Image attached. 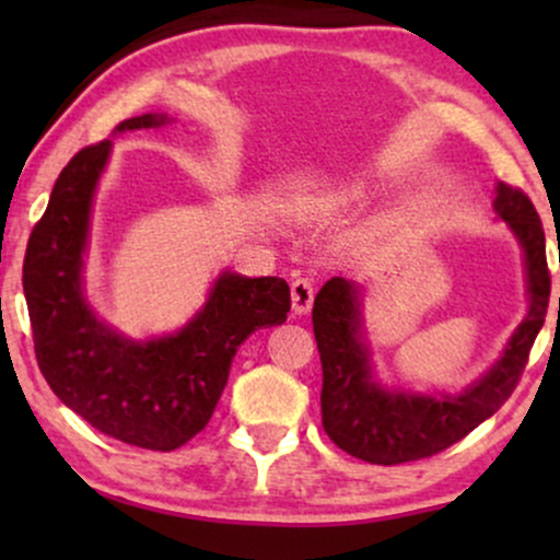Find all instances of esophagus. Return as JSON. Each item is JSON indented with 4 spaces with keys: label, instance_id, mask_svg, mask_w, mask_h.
I'll list each match as a JSON object with an SVG mask.
<instances>
[{
    "label": "esophagus",
    "instance_id": "1",
    "mask_svg": "<svg viewBox=\"0 0 560 560\" xmlns=\"http://www.w3.org/2000/svg\"><path fill=\"white\" fill-rule=\"evenodd\" d=\"M313 298H316V289H313L311 279H298L292 281V311L298 316H305L313 307Z\"/></svg>",
    "mask_w": 560,
    "mask_h": 560
}]
</instances>
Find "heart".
<instances>
[{"label": "heart", "mask_w": 560, "mask_h": 560, "mask_svg": "<svg viewBox=\"0 0 560 560\" xmlns=\"http://www.w3.org/2000/svg\"><path fill=\"white\" fill-rule=\"evenodd\" d=\"M334 202H337V199H334Z\"/></svg>", "instance_id": "obj_1"}]
</instances>
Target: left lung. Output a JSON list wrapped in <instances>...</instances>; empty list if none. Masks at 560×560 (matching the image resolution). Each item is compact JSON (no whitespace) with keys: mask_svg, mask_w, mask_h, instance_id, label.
<instances>
[{"mask_svg":"<svg viewBox=\"0 0 560 560\" xmlns=\"http://www.w3.org/2000/svg\"><path fill=\"white\" fill-rule=\"evenodd\" d=\"M492 205L522 244L529 311L492 369L458 395L384 387L374 374L365 339L361 289L342 276H334L320 287L313 302V334L324 369L320 419L334 445L345 453L378 466L429 458L474 432L516 389L548 313L550 273L545 260V231L524 191L500 182Z\"/></svg>","mask_w":560,"mask_h":560,"instance_id":"8db88e82","label":"left lung"}]
</instances>
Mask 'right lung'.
<instances>
[{
  "label": "right lung",
  "instance_id": "obj_1",
  "mask_svg": "<svg viewBox=\"0 0 560 560\" xmlns=\"http://www.w3.org/2000/svg\"><path fill=\"white\" fill-rule=\"evenodd\" d=\"M171 124L147 113L115 133ZM113 141L86 147L62 168L23 260L38 369L52 392L83 421L126 445L176 450L208 427L231 361L244 339L279 326L289 284L279 276L249 279L223 271L189 324L155 339H131L107 326L86 300V249L94 191Z\"/></svg>",
  "mask_w": 560,
  "mask_h": 560
}]
</instances>
